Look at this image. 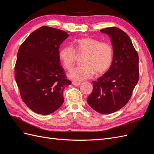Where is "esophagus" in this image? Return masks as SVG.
Here are the masks:
<instances>
[{"label":"esophagus","mask_w":154,"mask_h":154,"mask_svg":"<svg viewBox=\"0 0 154 154\" xmlns=\"http://www.w3.org/2000/svg\"><path fill=\"white\" fill-rule=\"evenodd\" d=\"M72 84H73L74 85H75V86H78V85H80V83L76 82H72Z\"/></svg>","instance_id":"obj_1"}]
</instances>
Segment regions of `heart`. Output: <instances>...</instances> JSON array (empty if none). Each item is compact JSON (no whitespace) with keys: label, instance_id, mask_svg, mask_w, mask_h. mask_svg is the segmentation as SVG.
<instances>
[{"label":"heart","instance_id":"b5f03b06","mask_svg":"<svg viewBox=\"0 0 154 154\" xmlns=\"http://www.w3.org/2000/svg\"><path fill=\"white\" fill-rule=\"evenodd\" d=\"M74 48L66 46L60 51V58L65 69L69 70L75 63L78 56L83 57L82 66L74 67L68 76L75 81L91 78L95 72L100 75L106 72L113 60L114 51L110 44L91 37H83L74 42Z\"/></svg>","mask_w":154,"mask_h":154}]
</instances>
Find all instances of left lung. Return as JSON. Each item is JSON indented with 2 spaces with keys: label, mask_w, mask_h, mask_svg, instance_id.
Instances as JSON below:
<instances>
[{
  "label": "left lung",
  "mask_w": 154,
  "mask_h": 154,
  "mask_svg": "<svg viewBox=\"0 0 154 154\" xmlns=\"http://www.w3.org/2000/svg\"><path fill=\"white\" fill-rule=\"evenodd\" d=\"M108 34L114 48L111 66L97 81L92 82L93 90L88 104L100 114L115 112L127 105L139 80V57L125 32L116 27L101 30Z\"/></svg>",
  "instance_id": "1"
}]
</instances>
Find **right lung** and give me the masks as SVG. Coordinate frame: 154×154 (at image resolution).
I'll list each match as a JSON object with an SVG mask.
<instances>
[{
    "label": "right lung",
    "mask_w": 154,
    "mask_h": 154,
    "mask_svg": "<svg viewBox=\"0 0 154 154\" xmlns=\"http://www.w3.org/2000/svg\"><path fill=\"white\" fill-rule=\"evenodd\" d=\"M67 32L49 26L35 30L18 49L15 76L22 101L35 113L48 115L63 103L71 84L60 63V46Z\"/></svg>",
    "instance_id": "right-lung-1"
}]
</instances>
